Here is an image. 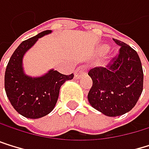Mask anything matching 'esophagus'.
<instances>
[{
  "instance_id": "obj_1",
  "label": "esophagus",
  "mask_w": 149,
  "mask_h": 149,
  "mask_svg": "<svg viewBox=\"0 0 149 149\" xmlns=\"http://www.w3.org/2000/svg\"><path fill=\"white\" fill-rule=\"evenodd\" d=\"M88 72V68L86 66H80L75 70V79H79L82 75H85Z\"/></svg>"
}]
</instances>
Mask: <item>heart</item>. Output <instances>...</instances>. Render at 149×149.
I'll list each match as a JSON object with an SVG mask.
<instances>
[{
	"mask_svg": "<svg viewBox=\"0 0 149 149\" xmlns=\"http://www.w3.org/2000/svg\"><path fill=\"white\" fill-rule=\"evenodd\" d=\"M103 50H104V51H105V50H106V48H105V47H104V48H103Z\"/></svg>",
	"mask_w": 149,
	"mask_h": 149,
	"instance_id": "b5f03b06",
	"label": "heart"
}]
</instances>
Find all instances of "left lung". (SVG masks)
<instances>
[{
	"instance_id": "1",
	"label": "left lung",
	"mask_w": 149,
	"mask_h": 149,
	"mask_svg": "<svg viewBox=\"0 0 149 149\" xmlns=\"http://www.w3.org/2000/svg\"><path fill=\"white\" fill-rule=\"evenodd\" d=\"M119 52L105 67H95L88 72L93 85L88 92L89 104L110 116L130 112L143 90V70L137 52L127 44L114 39Z\"/></svg>"
}]
</instances>
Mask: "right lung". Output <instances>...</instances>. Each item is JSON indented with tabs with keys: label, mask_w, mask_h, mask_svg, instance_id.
Listing matches in <instances>:
<instances>
[{
	"label": "right lung",
	"mask_w": 149,
	"mask_h": 149,
	"mask_svg": "<svg viewBox=\"0 0 149 149\" xmlns=\"http://www.w3.org/2000/svg\"><path fill=\"white\" fill-rule=\"evenodd\" d=\"M51 33L45 30L23 41L11 55L5 70L4 87L7 96L14 109L30 119H37L53 111L58 100L61 86L74 75H64L51 70L42 77L31 78L25 75L22 58L38 38Z\"/></svg>",
	"instance_id": "1"
}]
</instances>
